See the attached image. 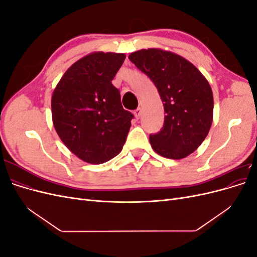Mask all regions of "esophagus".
<instances>
[{
    "label": "esophagus",
    "mask_w": 257,
    "mask_h": 257,
    "mask_svg": "<svg viewBox=\"0 0 257 257\" xmlns=\"http://www.w3.org/2000/svg\"><path fill=\"white\" fill-rule=\"evenodd\" d=\"M134 114H135L136 119H139V116H141V114H142V108L141 107L136 108V109L134 110Z\"/></svg>",
    "instance_id": "obj_1"
}]
</instances>
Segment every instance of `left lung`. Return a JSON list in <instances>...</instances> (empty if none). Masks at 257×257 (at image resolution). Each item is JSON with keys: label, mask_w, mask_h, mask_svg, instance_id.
Segmentation results:
<instances>
[{"label": "left lung", "mask_w": 257, "mask_h": 257, "mask_svg": "<svg viewBox=\"0 0 257 257\" xmlns=\"http://www.w3.org/2000/svg\"><path fill=\"white\" fill-rule=\"evenodd\" d=\"M128 59L157 87L164 105L162 130L150 134L153 150L180 160L195 151L211 127L213 96L207 79L191 62L161 49H143Z\"/></svg>", "instance_id": "1"}]
</instances>
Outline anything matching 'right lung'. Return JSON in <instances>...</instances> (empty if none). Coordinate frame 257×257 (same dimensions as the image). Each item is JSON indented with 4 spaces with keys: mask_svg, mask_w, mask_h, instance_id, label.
<instances>
[{
    "mask_svg": "<svg viewBox=\"0 0 257 257\" xmlns=\"http://www.w3.org/2000/svg\"><path fill=\"white\" fill-rule=\"evenodd\" d=\"M124 60L123 53H90L67 69L53 91L54 128L69 150L91 164L121 152L134 118L111 83Z\"/></svg>",
    "mask_w": 257,
    "mask_h": 257,
    "instance_id": "1",
    "label": "right lung"
}]
</instances>
